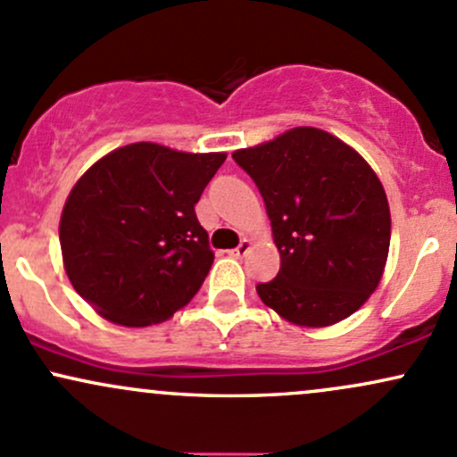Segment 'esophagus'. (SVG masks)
<instances>
[{
    "label": "esophagus",
    "instance_id": "obj_1",
    "mask_svg": "<svg viewBox=\"0 0 457 457\" xmlns=\"http://www.w3.org/2000/svg\"><path fill=\"white\" fill-rule=\"evenodd\" d=\"M249 249H252V243H249V240H240L238 247L232 249L229 255H234V258H243V255L249 253Z\"/></svg>",
    "mask_w": 457,
    "mask_h": 457
}]
</instances>
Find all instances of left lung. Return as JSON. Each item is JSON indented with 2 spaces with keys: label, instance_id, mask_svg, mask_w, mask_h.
Instances as JSON below:
<instances>
[{
  "label": "left lung",
  "instance_id": "8db88e82",
  "mask_svg": "<svg viewBox=\"0 0 457 457\" xmlns=\"http://www.w3.org/2000/svg\"><path fill=\"white\" fill-rule=\"evenodd\" d=\"M262 195L279 273L260 299L303 328L353 314L382 279L390 210L367 160L329 132L295 128L232 154Z\"/></svg>",
  "mask_w": 457,
  "mask_h": 457
}]
</instances>
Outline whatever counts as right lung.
Listing matches in <instances>:
<instances>
[{
    "label": "right lung",
    "instance_id": "add662e5",
    "mask_svg": "<svg viewBox=\"0 0 457 457\" xmlns=\"http://www.w3.org/2000/svg\"><path fill=\"white\" fill-rule=\"evenodd\" d=\"M225 158L132 143L97 160L60 217L64 270L79 297L125 328L187 305L214 260L195 204Z\"/></svg>",
    "mask_w": 457,
    "mask_h": 457
}]
</instances>
